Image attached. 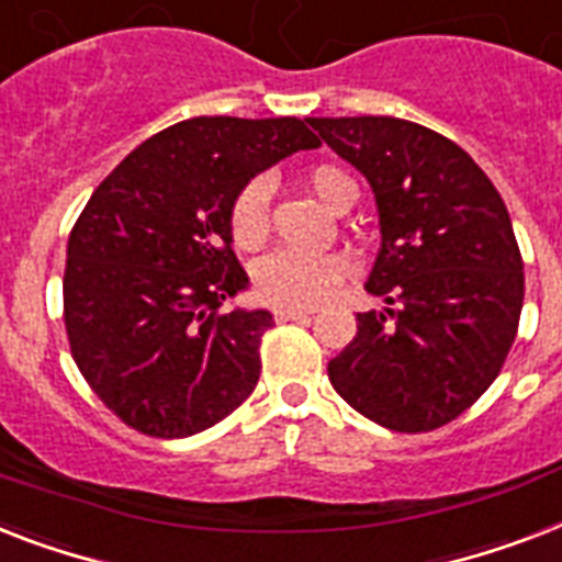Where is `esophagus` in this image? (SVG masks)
I'll use <instances>...</instances> for the list:
<instances>
[{"label":"esophagus","instance_id":"obj_1","mask_svg":"<svg viewBox=\"0 0 562 562\" xmlns=\"http://www.w3.org/2000/svg\"><path fill=\"white\" fill-rule=\"evenodd\" d=\"M277 321H308L312 317V308H277Z\"/></svg>","mask_w":562,"mask_h":562}]
</instances>
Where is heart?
<instances>
[{
    "mask_svg": "<svg viewBox=\"0 0 562 562\" xmlns=\"http://www.w3.org/2000/svg\"><path fill=\"white\" fill-rule=\"evenodd\" d=\"M303 184L323 207H340L344 195L355 190L352 178L337 167H312L303 172ZM268 202H271V184L268 178H254L239 190L231 204V236L241 250L259 248L268 236ZM352 273L349 259L326 254V257H308L294 250H277L257 266V291L262 300L280 305V308H312L323 303L331 291Z\"/></svg>",
    "mask_w": 562,
    "mask_h": 562,
    "instance_id": "heart-1",
    "label": "heart"
}]
</instances>
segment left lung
Returning <instances> with one entry per match:
<instances>
[{"instance_id": "1", "label": "left lung", "mask_w": 562, "mask_h": 562, "mask_svg": "<svg viewBox=\"0 0 562 562\" xmlns=\"http://www.w3.org/2000/svg\"><path fill=\"white\" fill-rule=\"evenodd\" d=\"M308 123L367 178L381 225L367 291L386 308L358 314L328 381L386 430H436L494 384L517 337L526 277L508 207L471 155L427 126Z\"/></svg>"}]
</instances>
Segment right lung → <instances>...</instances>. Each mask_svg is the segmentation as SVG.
Here are the masks:
<instances>
[{"instance_id":"obj_1","label":"right lung","mask_w":562,"mask_h":562,"mask_svg":"<svg viewBox=\"0 0 562 562\" xmlns=\"http://www.w3.org/2000/svg\"><path fill=\"white\" fill-rule=\"evenodd\" d=\"M321 140L300 117H190L132 149L68 236L63 308L75 363L112 413L184 439L259 381L268 308L218 314L248 289L231 204L250 178Z\"/></svg>"}]
</instances>
